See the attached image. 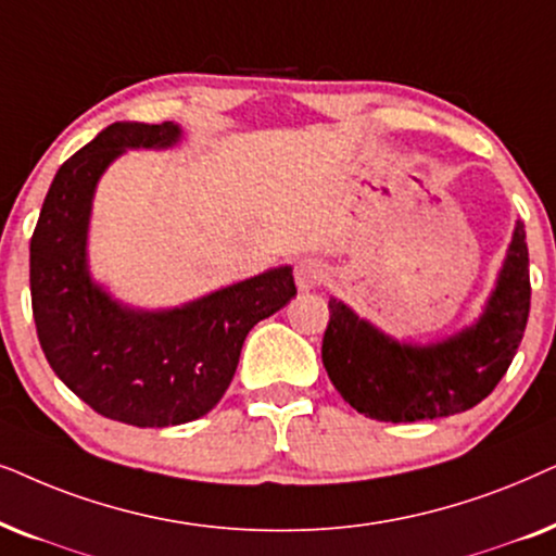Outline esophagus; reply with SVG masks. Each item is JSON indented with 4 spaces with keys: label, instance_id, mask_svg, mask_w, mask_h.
Instances as JSON below:
<instances>
[{
    "label": "esophagus",
    "instance_id": "esophagus-1",
    "mask_svg": "<svg viewBox=\"0 0 556 556\" xmlns=\"http://www.w3.org/2000/svg\"><path fill=\"white\" fill-rule=\"evenodd\" d=\"M294 279H298L300 290H315V287H320L328 279V269L317 258H302L298 269H294Z\"/></svg>",
    "mask_w": 556,
    "mask_h": 556
}]
</instances>
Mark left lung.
<instances>
[{
	"label": "left lung",
	"instance_id": "8db88e82",
	"mask_svg": "<svg viewBox=\"0 0 556 556\" xmlns=\"http://www.w3.org/2000/svg\"><path fill=\"white\" fill-rule=\"evenodd\" d=\"M527 231L516 220L478 320L438 343H399L330 298L323 366L338 394L379 421L440 419L483 402L508 371L529 320Z\"/></svg>",
	"mask_w": 556,
	"mask_h": 556
}]
</instances>
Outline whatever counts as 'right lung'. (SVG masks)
Returning a JSON list of instances; mask_svg holds the SVG:
<instances>
[{"mask_svg":"<svg viewBox=\"0 0 556 556\" xmlns=\"http://www.w3.org/2000/svg\"><path fill=\"white\" fill-rule=\"evenodd\" d=\"M180 137L173 122L111 124L58 169L29 241L33 315L50 368L93 412L131 427L208 414L249 330L298 294L292 266H274L180 307L139 309L91 277L88 224L101 175L127 150H167Z\"/></svg>","mask_w":556,"mask_h":556,"instance_id":"add662e5","label":"right lung"}]
</instances>
